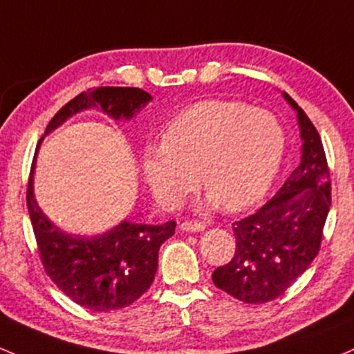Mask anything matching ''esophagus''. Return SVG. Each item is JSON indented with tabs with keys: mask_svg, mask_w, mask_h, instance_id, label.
<instances>
[{
	"mask_svg": "<svg viewBox=\"0 0 354 354\" xmlns=\"http://www.w3.org/2000/svg\"><path fill=\"white\" fill-rule=\"evenodd\" d=\"M205 228V223L201 221H183L181 223V230L183 232H201Z\"/></svg>",
	"mask_w": 354,
	"mask_h": 354,
	"instance_id": "1",
	"label": "esophagus"
}]
</instances>
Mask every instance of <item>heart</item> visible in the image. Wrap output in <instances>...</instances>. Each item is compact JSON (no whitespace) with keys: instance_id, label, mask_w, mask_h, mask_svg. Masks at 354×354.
Listing matches in <instances>:
<instances>
[{"instance_id":"obj_1","label":"heart","mask_w":354,"mask_h":354,"mask_svg":"<svg viewBox=\"0 0 354 354\" xmlns=\"http://www.w3.org/2000/svg\"><path fill=\"white\" fill-rule=\"evenodd\" d=\"M284 149V127L272 112L205 100L166 124L162 145L142 151L141 169L162 207L176 208L201 181L213 205L240 212L266 195Z\"/></svg>"}]
</instances>
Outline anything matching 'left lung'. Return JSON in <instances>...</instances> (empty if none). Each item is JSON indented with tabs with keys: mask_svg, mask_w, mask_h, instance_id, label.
Wrapping results in <instances>:
<instances>
[{
	"mask_svg": "<svg viewBox=\"0 0 354 354\" xmlns=\"http://www.w3.org/2000/svg\"><path fill=\"white\" fill-rule=\"evenodd\" d=\"M302 138L301 165L263 207L235 221V254L216 267L218 289L247 304H263L286 292L310 266L322 242L331 207V180L321 136L296 100Z\"/></svg>",
	"mask_w": 354,
	"mask_h": 354,
	"instance_id": "obj_1",
	"label": "left lung"
}]
</instances>
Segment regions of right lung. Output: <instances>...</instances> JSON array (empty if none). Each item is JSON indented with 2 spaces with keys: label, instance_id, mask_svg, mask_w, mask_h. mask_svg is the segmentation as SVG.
Segmentation results:
<instances>
[{
  "label": "right lung",
  "instance_id": "add662e5",
  "mask_svg": "<svg viewBox=\"0 0 354 354\" xmlns=\"http://www.w3.org/2000/svg\"><path fill=\"white\" fill-rule=\"evenodd\" d=\"M149 100L151 95L138 87L88 88L53 115L46 133L70 115L97 106L114 119H131ZM40 142L30 169L26 205L46 275L65 296L85 309L107 313L131 306L153 284L159 247L174 234L176 221L162 225L122 221L99 236L64 234L46 218L33 198V169Z\"/></svg>",
  "mask_w": 354,
  "mask_h": 354
}]
</instances>
